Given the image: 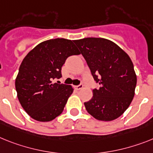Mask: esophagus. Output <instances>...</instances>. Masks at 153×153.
<instances>
[{"label":"esophagus","mask_w":153,"mask_h":153,"mask_svg":"<svg viewBox=\"0 0 153 153\" xmlns=\"http://www.w3.org/2000/svg\"><path fill=\"white\" fill-rule=\"evenodd\" d=\"M83 88V85L82 84H80L79 85H76V86H74V88L77 89V90H79V89H82Z\"/></svg>","instance_id":"obj_1"}]
</instances>
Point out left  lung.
<instances>
[{
  "instance_id": "8db88e82",
  "label": "left lung",
  "mask_w": 153,
  "mask_h": 153,
  "mask_svg": "<svg viewBox=\"0 0 153 153\" xmlns=\"http://www.w3.org/2000/svg\"><path fill=\"white\" fill-rule=\"evenodd\" d=\"M100 84L92 90L85 109L96 120H114L121 116L134 98L137 76L130 57L120 47L104 38L74 40Z\"/></svg>"
}]
</instances>
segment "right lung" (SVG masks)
<instances>
[{"label": "right lung", "mask_w": 153, "mask_h": 153, "mask_svg": "<svg viewBox=\"0 0 153 153\" xmlns=\"http://www.w3.org/2000/svg\"><path fill=\"white\" fill-rule=\"evenodd\" d=\"M79 53L73 40L57 38L40 43L23 59L15 88L22 108L33 119L47 122L63 112L74 89L53 80L61 77L66 59Z\"/></svg>", "instance_id": "obj_1"}]
</instances>
